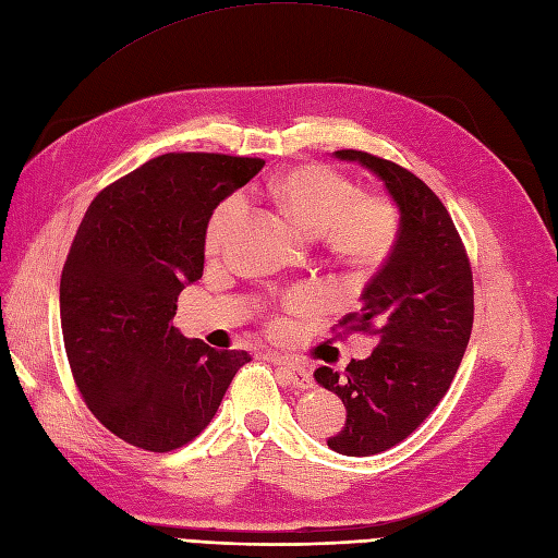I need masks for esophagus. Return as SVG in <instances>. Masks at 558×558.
<instances>
[{
	"label": "esophagus",
	"mask_w": 558,
	"mask_h": 558,
	"mask_svg": "<svg viewBox=\"0 0 558 558\" xmlns=\"http://www.w3.org/2000/svg\"><path fill=\"white\" fill-rule=\"evenodd\" d=\"M274 364L280 368V373L287 377V383H290L292 387H299V389H308L313 387V375L311 371L296 364V362H287V359L282 356H271Z\"/></svg>",
	"instance_id": "esophagus-1"
}]
</instances>
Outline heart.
<instances>
[{
  "label": "heart",
  "mask_w": 558,
  "mask_h": 558,
  "mask_svg": "<svg viewBox=\"0 0 558 558\" xmlns=\"http://www.w3.org/2000/svg\"><path fill=\"white\" fill-rule=\"evenodd\" d=\"M268 194L296 229L311 236L325 233L329 253L352 268L364 271L383 264L397 241L399 215L385 196L356 194L348 178L331 169L315 165L290 169L274 178ZM241 210L243 199L236 194L215 208L206 229L208 253H218ZM290 308H313V299L296 294Z\"/></svg>",
  "instance_id": "heart-1"
}]
</instances>
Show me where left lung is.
Segmentation results:
<instances>
[{"instance_id": "left-lung-1", "label": "left lung", "mask_w": 558, "mask_h": 558, "mask_svg": "<svg viewBox=\"0 0 558 558\" xmlns=\"http://www.w3.org/2000/svg\"><path fill=\"white\" fill-rule=\"evenodd\" d=\"M333 157L368 169L399 210L397 241L359 296L362 308L338 322L343 331L373 329L380 345L345 373L315 371L348 412L327 445L368 457L408 438L452 385L473 329V276L447 208L415 173L362 150Z\"/></svg>"}]
</instances>
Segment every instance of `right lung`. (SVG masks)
<instances>
[{"label": "right lung", "instance_id": "obj_1", "mask_svg": "<svg viewBox=\"0 0 558 558\" xmlns=\"http://www.w3.org/2000/svg\"><path fill=\"white\" fill-rule=\"evenodd\" d=\"M264 159L161 155L89 204L60 280L71 373L93 415L124 442L171 452L218 412L247 352L175 327V301L204 274L213 210Z\"/></svg>", "mask_w": 558, "mask_h": 558}]
</instances>
